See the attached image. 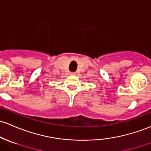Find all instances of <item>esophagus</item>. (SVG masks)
I'll list each match as a JSON object with an SVG mask.
<instances>
[{"label": "esophagus", "instance_id": "34e87169", "mask_svg": "<svg viewBox=\"0 0 151 151\" xmlns=\"http://www.w3.org/2000/svg\"><path fill=\"white\" fill-rule=\"evenodd\" d=\"M71 75H75V74H76V73H71Z\"/></svg>", "mask_w": 151, "mask_h": 151}]
</instances>
